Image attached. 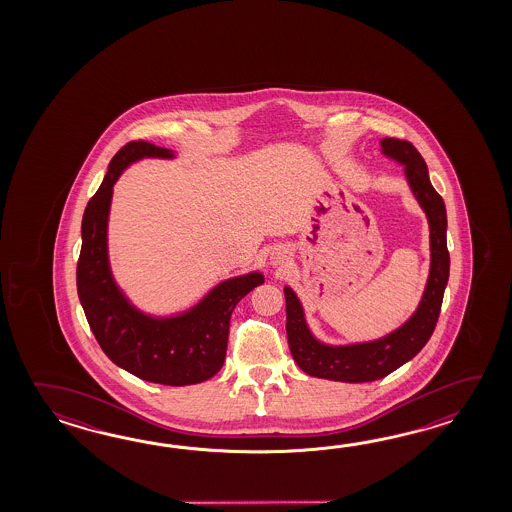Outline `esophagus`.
I'll return each mask as SVG.
<instances>
[{
  "label": "esophagus",
  "mask_w": 512,
  "mask_h": 512,
  "mask_svg": "<svg viewBox=\"0 0 512 512\" xmlns=\"http://www.w3.org/2000/svg\"><path fill=\"white\" fill-rule=\"evenodd\" d=\"M287 260V256H285V252H272L271 263L274 267H278V265H283Z\"/></svg>",
  "instance_id": "esophagus-1"
}]
</instances>
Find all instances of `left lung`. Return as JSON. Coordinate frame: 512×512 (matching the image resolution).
<instances>
[{
    "label": "left lung",
    "mask_w": 512,
    "mask_h": 512,
    "mask_svg": "<svg viewBox=\"0 0 512 512\" xmlns=\"http://www.w3.org/2000/svg\"><path fill=\"white\" fill-rule=\"evenodd\" d=\"M381 152L384 157L403 164L406 183L428 219L430 271L425 291L414 315L403 326L393 329L392 333L370 342L333 346L313 335L305 320L300 298L287 285L283 293L289 349L294 362L311 377L340 382H371L382 379L388 373L401 368L404 362L414 359L425 348L439 318L450 271V256L446 249L445 201L430 183L425 159L415 150L414 144L388 137L381 139Z\"/></svg>",
    "instance_id": "obj_1"
}]
</instances>
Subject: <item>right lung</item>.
<instances>
[{
    "mask_svg": "<svg viewBox=\"0 0 512 512\" xmlns=\"http://www.w3.org/2000/svg\"><path fill=\"white\" fill-rule=\"evenodd\" d=\"M142 159L170 161L175 153L144 141L130 142L115 153L82 218L78 298L100 348L119 368L142 381L166 386L199 384L221 370L230 315L241 298L265 278L258 271L227 278L197 304L175 315H150L131 304L111 271L108 223L113 186L128 166Z\"/></svg>",
    "mask_w": 512,
    "mask_h": 512,
    "instance_id": "1",
    "label": "right lung"
}]
</instances>
